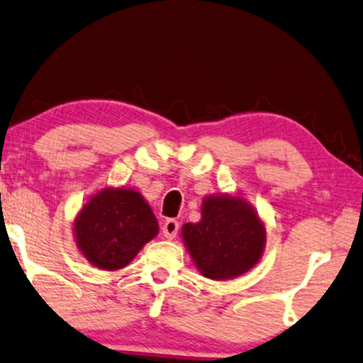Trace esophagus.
Segmentation results:
<instances>
[{
	"mask_svg": "<svg viewBox=\"0 0 363 363\" xmlns=\"http://www.w3.org/2000/svg\"><path fill=\"white\" fill-rule=\"evenodd\" d=\"M178 228H180V224H178V220L175 219H167L164 223V228H162V233H164L165 239H175L177 234H178Z\"/></svg>",
	"mask_w": 363,
	"mask_h": 363,
	"instance_id": "esophagus-1",
	"label": "esophagus"
}]
</instances>
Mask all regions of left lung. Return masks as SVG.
I'll return each mask as SVG.
<instances>
[{
    "mask_svg": "<svg viewBox=\"0 0 363 363\" xmlns=\"http://www.w3.org/2000/svg\"><path fill=\"white\" fill-rule=\"evenodd\" d=\"M182 239L199 273L223 281L259 264L267 229L242 194H208L201 203V219L183 224Z\"/></svg>",
    "mask_w": 363,
    "mask_h": 363,
    "instance_id": "obj_1",
    "label": "left lung"
}]
</instances>
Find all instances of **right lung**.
Returning a JSON list of instances; mask_svg holds the SVG:
<instances>
[{
    "label": "right lung",
    "instance_id": "1",
    "mask_svg": "<svg viewBox=\"0 0 363 363\" xmlns=\"http://www.w3.org/2000/svg\"><path fill=\"white\" fill-rule=\"evenodd\" d=\"M159 234V223L134 188L106 186L93 193L73 219L78 250L99 270L116 272Z\"/></svg>",
    "mask_w": 363,
    "mask_h": 363
}]
</instances>
